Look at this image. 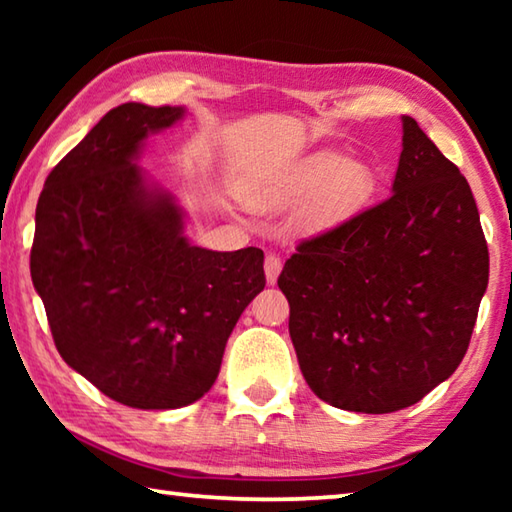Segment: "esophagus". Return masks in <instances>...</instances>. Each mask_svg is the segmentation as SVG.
Instances as JSON below:
<instances>
[{
	"instance_id": "1",
	"label": "esophagus",
	"mask_w": 512,
	"mask_h": 512,
	"mask_svg": "<svg viewBox=\"0 0 512 512\" xmlns=\"http://www.w3.org/2000/svg\"><path fill=\"white\" fill-rule=\"evenodd\" d=\"M280 271H282V259L277 257V255H273V253H268L266 259H264L266 282H268V284H275L277 277H280Z\"/></svg>"
}]
</instances>
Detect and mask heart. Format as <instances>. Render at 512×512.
<instances>
[{"label":"heart","mask_w":512,"mask_h":512,"mask_svg":"<svg viewBox=\"0 0 512 512\" xmlns=\"http://www.w3.org/2000/svg\"><path fill=\"white\" fill-rule=\"evenodd\" d=\"M375 192V173L341 153H314L291 169L241 187L244 203L262 212L302 205V228L320 230L359 210Z\"/></svg>","instance_id":"obj_1"}]
</instances>
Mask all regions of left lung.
I'll return each instance as SVG.
<instances>
[{"instance_id": "obj_1", "label": "left lung", "mask_w": 512, "mask_h": 512, "mask_svg": "<svg viewBox=\"0 0 512 512\" xmlns=\"http://www.w3.org/2000/svg\"><path fill=\"white\" fill-rule=\"evenodd\" d=\"M391 192L277 277L302 377L343 411H400L452 377L488 289L472 189L409 115Z\"/></svg>"}]
</instances>
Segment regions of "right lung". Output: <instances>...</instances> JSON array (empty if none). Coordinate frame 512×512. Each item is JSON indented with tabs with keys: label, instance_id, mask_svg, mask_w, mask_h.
I'll return each instance as SVG.
<instances>
[{
	"label": "right lung",
	"instance_id": "right-lung-1",
	"mask_svg": "<svg viewBox=\"0 0 512 512\" xmlns=\"http://www.w3.org/2000/svg\"><path fill=\"white\" fill-rule=\"evenodd\" d=\"M183 106L112 108L60 160L36 207L31 280L60 357L133 409L210 391L239 316L264 289V253L194 246L185 212L137 160Z\"/></svg>",
	"mask_w": 512,
	"mask_h": 512
}]
</instances>
